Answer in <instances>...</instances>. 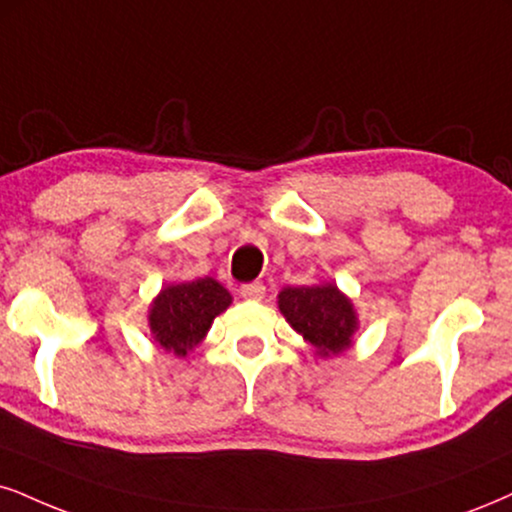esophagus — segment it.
Wrapping results in <instances>:
<instances>
[{"instance_id": "1", "label": "esophagus", "mask_w": 512, "mask_h": 512, "mask_svg": "<svg viewBox=\"0 0 512 512\" xmlns=\"http://www.w3.org/2000/svg\"><path fill=\"white\" fill-rule=\"evenodd\" d=\"M239 294L249 301H261L266 296V285L263 282H246V285L239 287Z\"/></svg>"}]
</instances>
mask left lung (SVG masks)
<instances>
[{
  "mask_svg": "<svg viewBox=\"0 0 512 512\" xmlns=\"http://www.w3.org/2000/svg\"><path fill=\"white\" fill-rule=\"evenodd\" d=\"M282 315L296 332L304 334L318 356L342 353L356 330L351 301L334 285L287 287L277 296Z\"/></svg>",
  "mask_w": 512,
  "mask_h": 512,
  "instance_id": "1",
  "label": "left lung"
}]
</instances>
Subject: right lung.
<instances>
[{"mask_svg":"<svg viewBox=\"0 0 512 512\" xmlns=\"http://www.w3.org/2000/svg\"><path fill=\"white\" fill-rule=\"evenodd\" d=\"M232 296L213 277L180 282L161 289L149 311V327L156 342L175 356H185L206 337L213 318L230 306Z\"/></svg>","mask_w":512,"mask_h":512,"instance_id":"1","label":"right lung"}]
</instances>
